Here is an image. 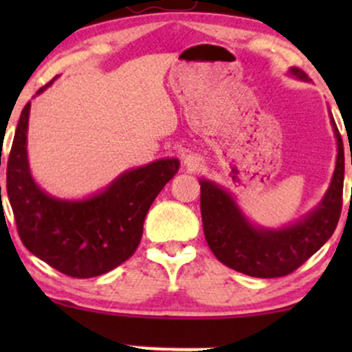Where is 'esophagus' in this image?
I'll list each match as a JSON object with an SVG mask.
<instances>
[{
  "label": "esophagus",
  "instance_id": "obj_1",
  "mask_svg": "<svg viewBox=\"0 0 352 352\" xmlns=\"http://www.w3.org/2000/svg\"><path fill=\"white\" fill-rule=\"evenodd\" d=\"M184 165L188 172H197L201 167V159L195 153H188L184 157Z\"/></svg>",
  "mask_w": 352,
  "mask_h": 352
}]
</instances>
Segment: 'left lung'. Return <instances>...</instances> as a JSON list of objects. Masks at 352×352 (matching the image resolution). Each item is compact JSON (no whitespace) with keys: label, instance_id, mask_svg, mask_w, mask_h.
<instances>
[{"label":"left lung","instance_id":"obj_1","mask_svg":"<svg viewBox=\"0 0 352 352\" xmlns=\"http://www.w3.org/2000/svg\"><path fill=\"white\" fill-rule=\"evenodd\" d=\"M289 76L308 80L298 67ZM338 142L336 167L324 197L301 220L281 228H263L252 223L238 207L232 193L215 182L200 179V210L207 243L228 268L254 278H280L313 256L336 230L342 207L344 145L331 116Z\"/></svg>","mask_w":352,"mask_h":352}]
</instances>
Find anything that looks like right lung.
Wrapping results in <instances>:
<instances>
[{
    "mask_svg": "<svg viewBox=\"0 0 352 352\" xmlns=\"http://www.w3.org/2000/svg\"><path fill=\"white\" fill-rule=\"evenodd\" d=\"M30 109L28 102L19 117L6 168V192L19 238L34 256L67 276L92 278L111 272L134 254L145 215L179 172V159L131 168L87 199H56L31 175L26 151Z\"/></svg>",
    "mask_w": 352,
    "mask_h": 352,
    "instance_id": "right-lung-1",
    "label": "right lung"
}]
</instances>
